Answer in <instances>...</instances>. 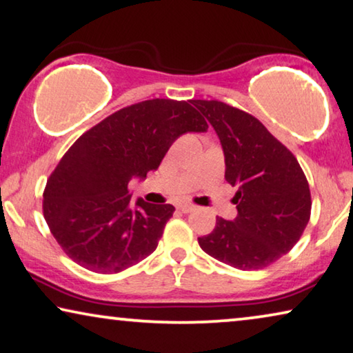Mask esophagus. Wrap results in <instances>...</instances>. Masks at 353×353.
<instances>
[{"mask_svg": "<svg viewBox=\"0 0 353 353\" xmlns=\"http://www.w3.org/2000/svg\"><path fill=\"white\" fill-rule=\"evenodd\" d=\"M177 210L182 212H192L193 210H195V206L188 205V203H181V205H177Z\"/></svg>", "mask_w": 353, "mask_h": 353, "instance_id": "obj_1", "label": "esophagus"}]
</instances>
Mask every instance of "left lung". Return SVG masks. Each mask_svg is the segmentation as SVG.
Segmentation results:
<instances>
[{"label":"left lung","instance_id":"8db88e82","mask_svg":"<svg viewBox=\"0 0 353 353\" xmlns=\"http://www.w3.org/2000/svg\"><path fill=\"white\" fill-rule=\"evenodd\" d=\"M219 137L225 181L236 187L233 221L216 219L201 250L240 270L285 256L310 219L309 182L294 155L250 113L219 101H192Z\"/></svg>","mask_w":353,"mask_h":353}]
</instances>
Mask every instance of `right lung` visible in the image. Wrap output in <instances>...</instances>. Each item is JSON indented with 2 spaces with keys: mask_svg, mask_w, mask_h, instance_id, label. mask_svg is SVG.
Segmentation results:
<instances>
[{
  "mask_svg": "<svg viewBox=\"0 0 353 353\" xmlns=\"http://www.w3.org/2000/svg\"><path fill=\"white\" fill-rule=\"evenodd\" d=\"M192 102L152 99L121 108L84 132L49 177L43 212L68 257L97 274H118L157 250L172 205L131 201L128 185L157 171L187 132H206Z\"/></svg>",
  "mask_w": 353,
  "mask_h": 353,
  "instance_id": "obj_1",
  "label": "right lung"
}]
</instances>
